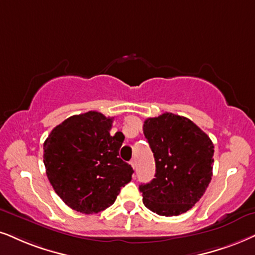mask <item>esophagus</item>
Wrapping results in <instances>:
<instances>
[{
  "label": "esophagus",
  "mask_w": 255,
  "mask_h": 255,
  "mask_svg": "<svg viewBox=\"0 0 255 255\" xmlns=\"http://www.w3.org/2000/svg\"><path fill=\"white\" fill-rule=\"evenodd\" d=\"M130 166L131 167H133V168L135 169V168H136V160H135V159H133V160H131L130 161Z\"/></svg>",
  "instance_id": "1"
}]
</instances>
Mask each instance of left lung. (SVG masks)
Returning a JSON list of instances; mask_svg holds the SVG:
<instances>
[{
  "mask_svg": "<svg viewBox=\"0 0 255 255\" xmlns=\"http://www.w3.org/2000/svg\"><path fill=\"white\" fill-rule=\"evenodd\" d=\"M155 159V178L138 188L148 209L162 217L189 211L212 180L214 146L194 122L165 113L143 124Z\"/></svg>",
  "mask_w": 255,
  "mask_h": 255,
  "instance_id": "left-lung-1",
  "label": "left lung"
}]
</instances>
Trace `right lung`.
<instances>
[{"mask_svg": "<svg viewBox=\"0 0 255 255\" xmlns=\"http://www.w3.org/2000/svg\"><path fill=\"white\" fill-rule=\"evenodd\" d=\"M113 118L99 112L73 115L43 143V162L56 194L74 211L99 213L112 206L133 168L119 157L125 136H112Z\"/></svg>", "mask_w": 255, "mask_h": 255, "instance_id": "obj_1", "label": "right lung"}]
</instances>
